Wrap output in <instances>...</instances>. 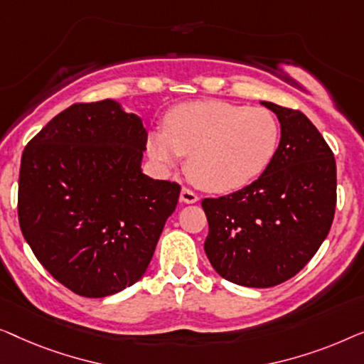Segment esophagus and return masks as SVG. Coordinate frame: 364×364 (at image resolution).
<instances>
[{
  "label": "esophagus",
  "mask_w": 364,
  "mask_h": 364,
  "mask_svg": "<svg viewBox=\"0 0 364 364\" xmlns=\"http://www.w3.org/2000/svg\"><path fill=\"white\" fill-rule=\"evenodd\" d=\"M198 194L194 193V191H191V189L189 188H183L181 189V194H180V201L181 203H186V204H194V203H198Z\"/></svg>",
  "instance_id": "1"
}]
</instances>
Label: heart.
<instances>
[{
    "label": "heart",
    "instance_id": "obj_1",
    "mask_svg": "<svg viewBox=\"0 0 364 364\" xmlns=\"http://www.w3.org/2000/svg\"><path fill=\"white\" fill-rule=\"evenodd\" d=\"M279 143L280 124L267 109L194 100L168 112L165 129L148 135L146 151L160 170L188 156L193 183L211 193H231L267 170Z\"/></svg>",
    "mask_w": 364,
    "mask_h": 364
}]
</instances>
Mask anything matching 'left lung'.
<instances>
[{
  "label": "left lung",
  "mask_w": 364,
  "mask_h": 364,
  "mask_svg": "<svg viewBox=\"0 0 364 364\" xmlns=\"http://www.w3.org/2000/svg\"><path fill=\"white\" fill-rule=\"evenodd\" d=\"M280 122L270 166L254 183L203 199L209 262L229 282L267 289L299 274L326 239L336 206L333 151L299 110L260 102Z\"/></svg>",
  "instance_id": "8db88e82"
}]
</instances>
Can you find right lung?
I'll return each instance as SVG.
<instances>
[{"label": "right lung", "mask_w": 364, "mask_h": 364, "mask_svg": "<svg viewBox=\"0 0 364 364\" xmlns=\"http://www.w3.org/2000/svg\"><path fill=\"white\" fill-rule=\"evenodd\" d=\"M148 132L117 100L74 104L23 151L18 216L53 277L90 299L146 272L180 184L141 171Z\"/></svg>", "instance_id": "1"}]
</instances>
